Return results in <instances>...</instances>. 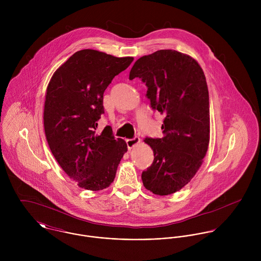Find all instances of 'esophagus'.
I'll list each match as a JSON object with an SVG mask.
<instances>
[{"mask_svg":"<svg viewBox=\"0 0 261 261\" xmlns=\"http://www.w3.org/2000/svg\"><path fill=\"white\" fill-rule=\"evenodd\" d=\"M140 143H141V139L138 138V137H136V138H134V139H132V140H126V145H127L128 149L135 148V147H136L137 145H139Z\"/></svg>","mask_w":261,"mask_h":261,"instance_id":"obj_1","label":"esophagus"}]
</instances>
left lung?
<instances>
[{"label": "left lung", "instance_id": "8db88e82", "mask_svg": "<svg viewBox=\"0 0 261 261\" xmlns=\"http://www.w3.org/2000/svg\"><path fill=\"white\" fill-rule=\"evenodd\" d=\"M141 78L148 87L152 110L165 115L163 137L146 138L153 151L143 184L155 195L180 191L200 169L210 141L209 92L199 63L176 50H159L138 59L129 79Z\"/></svg>", "mask_w": 261, "mask_h": 261}]
</instances>
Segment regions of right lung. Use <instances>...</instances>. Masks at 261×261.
<instances>
[{
  "mask_svg": "<svg viewBox=\"0 0 261 261\" xmlns=\"http://www.w3.org/2000/svg\"><path fill=\"white\" fill-rule=\"evenodd\" d=\"M133 60L83 49L49 81L43 113L46 140L59 166L80 188L99 191L110 187L127 150L122 139H114L111 126L100 134L96 127L105 112V90Z\"/></svg>",
  "mask_w": 261,
  "mask_h": 261,
  "instance_id": "right-lung-1",
  "label": "right lung"
}]
</instances>
